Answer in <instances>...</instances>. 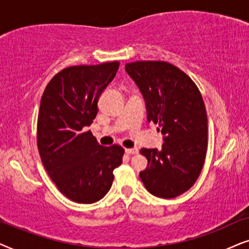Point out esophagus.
Segmentation results:
<instances>
[{
    "instance_id": "obj_1",
    "label": "esophagus",
    "mask_w": 249,
    "mask_h": 249,
    "mask_svg": "<svg viewBox=\"0 0 249 249\" xmlns=\"http://www.w3.org/2000/svg\"><path fill=\"white\" fill-rule=\"evenodd\" d=\"M125 152H126L127 155H135L138 154L139 150L138 148H130V149H125Z\"/></svg>"
}]
</instances>
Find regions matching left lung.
<instances>
[{
    "label": "left lung",
    "mask_w": 249,
    "mask_h": 249,
    "mask_svg": "<svg viewBox=\"0 0 249 249\" xmlns=\"http://www.w3.org/2000/svg\"><path fill=\"white\" fill-rule=\"evenodd\" d=\"M144 99L148 122L163 133L161 150L142 148L148 159L140 178L159 198H175L199 177L207 150V114L198 88L181 69L165 61L125 65Z\"/></svg>",
    "instance_id": "1"
}]
</instances>
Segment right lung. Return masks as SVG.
Segmentation results:
<instances>
[{"instance_id": "1", "label": "right lung", "mask_w": 249, "mask_h": 249, "mask_svg": "<svg viewBox=\"0 0 249 249\" xmlns=\"http://www.w3.org/2000/svg\"><path fill=\"white\" fill-rule=\"evenodd\" d=\"M119 62L71 66L46 85L37 118V147L49 177L69 199L93 204L106 196L114 170L123 161L121 145L104 147L86 126Z\"/></svg>"}]
</instances>
